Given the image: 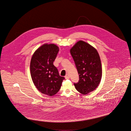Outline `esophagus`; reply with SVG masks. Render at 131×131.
<instances>
[{"label": "esophagus", "mask_w": 131, "mask_h": 131, "mask_svg": "<svg viewBox=\"0 0 131 131\" xmlns=\"http://www.w3.org/2000/svg\"><path fill=\"white\" fill-rule=\"evenodd\" d=\"M65 79H69V78H70V76H69V74H66V75L65 76Z\"/></svg>", "instance_id": "34e87169"}]
</instances>
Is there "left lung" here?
<instances>
[{
    "mask_svg": "<svg viewBox=\"0 0 131 131\" xmlns=\"http://www.w3.org/2000/svg\"><path fill=\"white\" fill-rule=\"evenodd\" d=\"M70 53L79 74V82L74 83L75 88L80 93L87 94L98 87L101 80L102 70L99 53L82 41L75 44Z\"/></svg>",
    "mask_w": 131,
    "mask_h": 131,
    "instance_id": "obj_1",
    "label": "left lung"
}]
</instances>
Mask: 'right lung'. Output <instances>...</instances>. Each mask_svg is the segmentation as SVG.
Returning <instances> with one entry per match:
<instances>
[{
  "instance_id": "right-lung-1",
  "label": "right lung",
  "mask_w": 131,
  "mask_h": 131,
  "mask_svg": "<svg viewBox=\"0 0 131 131\" xmlns=\"http://www.w3.org/2000/svg\"><path fill=\"white\" fill-rule=\"evenodd\" d=\"M58 51L59 48L56 45L45 44L35 51L31 58L32 81L40 92L50 96L59 91L65 79L60 76L53 64Z\"/></svg>"
}]
</instances>
